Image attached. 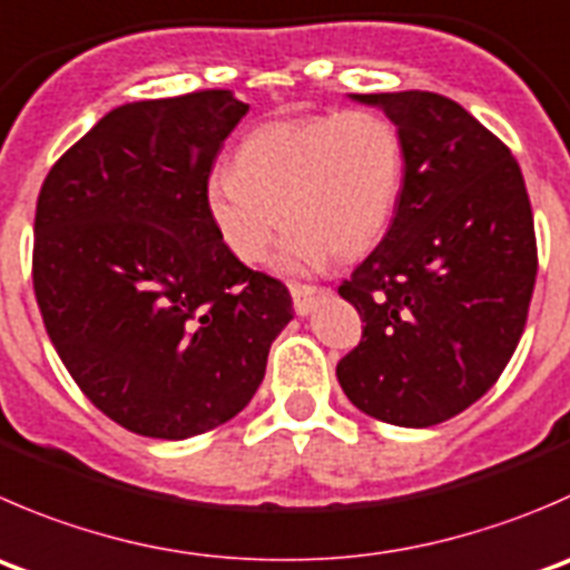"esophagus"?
Segmentation results:
<instances>
[{"label":"esophagus","mask_w":570,"mask_h":570,"mask_svg":"<svg viewBox=\"0 0 570 570\" xmlns=\"http://www.w3.org/2000/svg\"><path fill=\"white\" fill-rule=\"evenodd\" d=\"M289 292H292V301H295V312L301 314V317L312 314L320 297L325 295L323 286H312V284H289Z\"/></svg>","instance_id":"34e87169"}]
</instances>
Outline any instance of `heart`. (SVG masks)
Returning <instances> with one entry per match:
<instances>
[{"mask_svg": "<svg viewBox=\"0 0 570 570\" xmlns=\"http://www.w3.org/2000/svg\"><path fill=\"white\" fill-rule=\"evenodd\" d=\"M403 169L401 132L379 110L273 121L242 141L234 173H212L206 208L245 264L262 262L284 212L292 230L275 267L303 273L331 253L358 258L379 245L401 203Z\"/></svg>", "mask_w": 570, "mask_h": 570, "instance_id": "b5f03b06", "label": "heart"}]
</instances>
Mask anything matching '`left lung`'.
I'll list each match as a JSON object with an SVG mask.
<instances>
[{
  "label": "left lung",
  "instance_id": "1",
  "mask_svg": "<svg viewBox=\"0 0 570 570\" xmlns=\"http://www.w3.org/2000/svg\"><path fill=\"white\" fill-rule=\"evenodd\" d=\"M403 141V191L381 245L342 281L362 342L336 364L356 409L425 429L476 403L523 334L538 275L527 184L501 138L432 91L351 94Z\"/></svg>",
  "mask_w": 570,
  "mask_h": 570
}]
</instances>
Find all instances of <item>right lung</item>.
Masks as SVG:
<instances>
[{"mask_svg":"<svg viewBox=\"0 0 570 570\" xmlns=\"http://www.w3.org/2000/svg\"><path fill=\"white\" fill-rule=\"evenodd\" d=\"M247 108L223 88L119 105L38 195L32 286L49 340L88 401L141 438L236 417L295 314L289 289L245 267L206 208Z\"/></svg>","mask_w":570,"mask_h":570,"instance_id":"right-lung-1","label":"right lung"}]
</instances>
